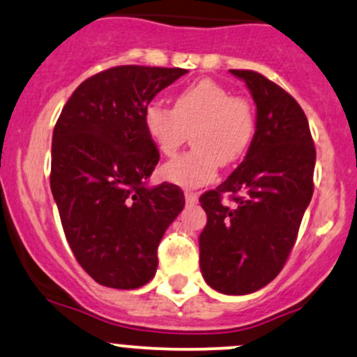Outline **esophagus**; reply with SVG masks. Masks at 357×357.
Wrapping results in <instances>:
<instances>
[{
  "label": "esophagus",
  "mask_w": 357,
  "mask_h": 357,
  "mask_svg": "<svg viewBox=\"0 0 357 357\" xmlns=\"http://www.w3.org/2000/svg\"><path fill=\"white\" fill-rule=\"evenodd\" d=\"M183 194H185L187 204H195V202H197V199H199L197 192H192V190H185Z\"/></svg>",
  "instance_id": "1"
}]
</instances>
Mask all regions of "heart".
I'll list each match as a JSON object with an SVG mask.
<instances>
[{"label":"heart","instance_id":"heart-1","mask_svg":"<svg viewBox=\"0 0 357 357\" xmlns=\"http://www.w3.org/2000/svg\"><path fill=\"white\" fill-rule=\"evenodd\" d=\"M143 122L151 143L165 156L175 155L187 131H194V148L162 168L163 178L182 187L204 185L216 177L220 165L240 162L257 129L254 103L213 79H201L180 90L174 109L149 102Z\"/></svg>","mask_w":357,"mask_h":357}]
</instances>
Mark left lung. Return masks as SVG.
Wrapping results in <instances>:
<instances>
[{
  "instance_id": "8db88e82",
  "label": "left lung",
  "mask_w": 357,
  "mask_h": 357,
  "mask_svg": "<svg viewBox=\"0 0 357 357\" xmlns=\"http://www.w3.org/2000/svg\"><path fill=\"white\" fill-rule=\"evenodd\" d=\"M257 107L247 156L199 202L208 223L199 236L202 278L223 294H250L284 267L313 195L315 144L300 103L260 73L229 70ZM231 193L233 208L220 202Z\"/></svg>"
}]
</instances>
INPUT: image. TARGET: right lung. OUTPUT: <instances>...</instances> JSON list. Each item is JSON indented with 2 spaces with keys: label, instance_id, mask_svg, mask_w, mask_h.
I'll return each instance as SVG.
<instances>
[{
  "label": "right lung",
  "instance_id": "1",
  "mask_svg": "<svg viewBox=\"0 0 357 357\" xmlns=\"http://www.w3.org/2000/svg\"><path fill=\"white\" fill-rule=\"evenodd\" d=\"M185 73L110 68L76 88L57 119L51 190L73 254L98 284L151 281L160 241L185 204L174 183L148 187L160 153L143 122L156 93Z\"/></svg>",
  "mask_w": 357,
  "mask_h": 357
}]
</instances>
